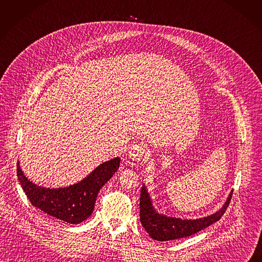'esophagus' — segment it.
<instances>
[{"mask_svg":"<svg viewBox=\"0 0 262 262\" xmlns=\"http://www.w3.org/2000/svg\"><path fill=\"white\" fill-rule=\"evenodd\" d=\"M145 154H146V149L144 146L139 145V144H134L128 151V157H129V159L133 161H140L144 158Z\"/></svg>","mask_w":262,"mask_h":262,"instance_id":"obj_1","label":"esophagus"}]
</instances>
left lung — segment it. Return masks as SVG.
Wrapping results in <instances>:
<instances>
[{
	"label": "left lung",
	"mask_w": 262,
	"mask_h": 262,
	"mask_svg": "<svg viewBox=\"0 0 262 262\" xmlns=\"http://www.w3.org/2000/svg\"><path fill=\"white\" fill-rule=\"evenodd\" d=\"M233 191H231L220 210L212 215L197 219H182L163 215L156 210L145 184L141 187L140 221L147 234L157 241H168L194 235L218 221L228 208Z\"/></svg>",
	"instance_id": "1"
}]
</instances>
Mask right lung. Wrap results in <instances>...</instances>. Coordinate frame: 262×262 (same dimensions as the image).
<instances>
[{
  "label": "right lung",
  "instance_id": "1",
  "mask_svg": "<svg viewBox=\"0 0 262 262\" xmlns=\"http://www.w3.org/2000/svg\"><path fill=\"white\" fill-rule=\"evenodd\" d=\"M119 157L103 162L81 181L66 187L50 188L37 185L28 180L17 161L16 175L31 204L59 220L79 224L93 212L96 198L120 166Z\"/></svg>",
  "mask_w": 262,
  "mask_h": 262
}]
</instances>
